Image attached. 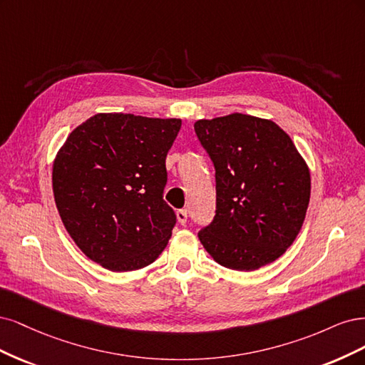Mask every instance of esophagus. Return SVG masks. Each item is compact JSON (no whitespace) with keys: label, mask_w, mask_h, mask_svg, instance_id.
<instances>
[{"label":"esophagus","mask_w":365,"mask_h":365,"mask_svg":"<svg viewBox=\"0 0 365 365\" xmlns=\"http://www.w3.org/2000/svg\"><path fill=\"white\" fill-rule=\"evenodd\" d=\"M178 221L180 222V225H185V222L187 221V210L186 209L178 210Z\"/></svg>","instance_id":"esophagus-1"}]
</instances>
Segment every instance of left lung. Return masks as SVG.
Listing matches in <instances>:
<instances>
[{"label":"left lung","instance_id":"1","mask_svg":"<svg viewBox=\"0 0 365 365\" xmlns=\"http://www.w3.org/2000/svg\"><path fill=\"white\" fill-rule=\"evenodd\" d=\"M214 163L217 209L198 240L220 265L253 272L274 262L299 235L311 174L291 138L272 120L230 113L194 124Z\"/></svg>","mask_w":365,"mask_h":365}]
</instances>
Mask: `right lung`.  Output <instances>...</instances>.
Instances as JSON below:
<instances>
[{"mask_svg": "<svg viewBox=\"0 0 365 365\" xmlns=\"http://www.w3.org/2000/svg\"><path fill=\"white\" fill-rule=\"evenodd\" d=\"M178 118L97 113L69 133L53 192L69 237L91 261L123 273L155 262L175 225L163 200Z\"/></svg>", "mask_w": 365, "mask_h": 365, "instance_id": "right-lung-1", "label": "right lung"}]
</instances>
